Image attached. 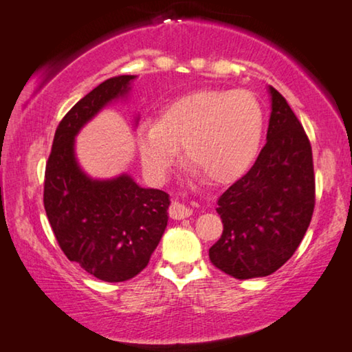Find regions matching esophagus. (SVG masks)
Here are the masks:
<instances>
[{"label":"esophagus","mask_w":352,"mask_h":352,"mask_svg":"<svg viewBox=\"0 0 352 352\" xmlns=\"http://www.w3.org/2000/svg\"><path fill=\"white\" fill-rule=\"evenodd\" d=\"M192 210L190 207H186L185 204L180 202H172L169 207V217L172 219H185L188 217H191Z\"/></svg>","instance_id":"obj_1"}]
</instances>
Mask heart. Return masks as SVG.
Listing matches in <instances>:
<instances>
[{
  "mask_svg": "<svg viewBox=\"0 0 352 352\" xmlns=\"http://www.w3.org/2000/svg\"><path fill=\"white\" fill-rule=\"evenodd\" d=\"M265 112L254 93L201 90L161 110L158 122L140 126L138 144L144 166L164 178L185 146L188 164L207 182L239 178L259 153Z\"/></svg>",
  "mask_w": 352,
  "mask_h": 352,
  "instance_id": "heart-1",
  "label": "heart"
}]
</instances>
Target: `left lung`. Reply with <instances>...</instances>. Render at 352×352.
I'll return each mask as SVG.
<instances>
[{
    "label": "left lung",
    "mask_w": 352,
    "mask_h": 352,
    "mask_svg": "<svg viewBox=\"0 0 352 352\" xmlns=\"http://www.w3.org/2000/svg\"><path fill=\"white\" fill-rule=\"evenodd\" d=\"M269 90L267 144L219 197L223 234L208 250L212 264L237 280L280 269L300 245L316 201L310 140L286 99L274 87Z\"/></svg>",
    "instance_id": "1"
}]
</instances>
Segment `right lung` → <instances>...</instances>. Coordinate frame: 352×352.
Here are the masks:
<instances>
[{"label": "right lung", "instance_id": "obj_1", "mask_svg": "<svg viewBox=\"0 0 352 352\" xmlns=\"http://www.w3.org/2000/svg\"><path fill=\"white\" fill-rule=\"evenodd\" d=\"M134 76L107 78L67 112L45 164L44 208L66 258L102 281L139 275L167 226L169 194L140 188L129 175L93 180L74 155V138L104 106L129 90Z\"/></svg>", "mask_w": 352, "mask_h": 352}]
</instances>
